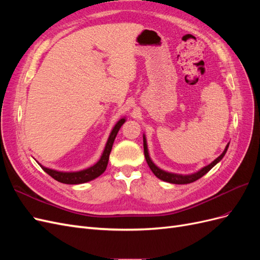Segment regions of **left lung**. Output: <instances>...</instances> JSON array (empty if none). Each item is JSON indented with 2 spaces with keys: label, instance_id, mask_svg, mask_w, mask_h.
I'll list each match as a JSON object with an SVG mask.
<instances>
[{
  "label": "left lung",
  "instance_id": "8db88e82",
  "mask_svg": "<svg viewBox=\"0 0 260 260\" xmlns=\"http://www.w3.org/2000/svg\"><path fill=\"white\" fill-rule=\"evenodd\" d=\"M143 146H144V156H145V159H146V162L148 165V167L151 168V170L153 171V174L162 181H166V182H169V183H174V184H187V183H192L194 182V181L199 180L200 178H202L204 175H206L207 172L214 167L216 166V165L223 158V156L225 155L226 151H228V147H229V143L226 144L224 151L222 152V154L220 155L219 157H217V158L210 162L209 165H207V166L203 167L201 170H199L198 172H194V174H191V175H178V174H172V172H168V171H165L160 168H158L156 166V165L153 162V160L151 159V157H149V154H148V149H147V143H146V138L145 136L143 135Z\"/></svg>",
  "mask_w": 260,
  "mask_h": 260
}]
</instances>
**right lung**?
Returning <instances> with one entry per match:
<instances>
[{"mask_svg": "<svg viewBox=\"0 0 260 260\" xmlns=\"http://www.w3.org/2000/svg\"><path fill=\"white\" fill-rule=\"evenodd\" d=\"M124 122H125V118H121V119L115 124L111 135L108 137V140L106 142L103 154L101 156V158L96 164H94L93 166L89 168L80 170V171H58V170L46 168L42 166L41 164L39 162L38 164L40 165V167L46 172V174L50 175L53 179L58 181V182L65 183V184H81V183L89 182V181L100 177L106 170L108 159H109V154L112 152L114 141L116 139L118 131H119L121 125Z\"/></svg>", "mask_w": 260, "mask_h": 260, "instance_id": "obj_1", "label": "right lung"}]
</instances>
